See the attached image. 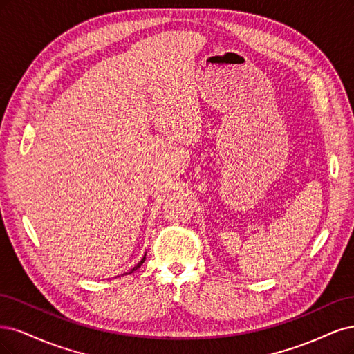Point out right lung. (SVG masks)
I'll return each instance as SVG.
<instances>
[{
    "label": "right lung",
    "mask_w": 354,
    "mask_h": 354,
    "mask_svg": "<svg viewBox=\"0 0 354 354\" xmlns=\"http://www.w3.org/2000/svg\"><path fill=\"white\" fill-rule=\"evenodd\" d=\"M145 256H147V253L144 254V257L141 259V261H138V265H136V266H133V268H132V269H131V270L128 272V273H129V275H131V273H132V272H135L136 269H138V268H141V265H142V263H144V261H145ZM128 273H127V275H128Z\"/></svg>",
    "instance_id": "add662e5"
}]
</instances>
